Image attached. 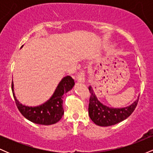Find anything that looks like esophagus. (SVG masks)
Returning a JSON list of instances; mask_svg holds the SVG:
<instances>
[{"label": "esophagus", "instance_id": "1", "mask_svg": "<svg viewBox=\"0 0 153 153\" xmlns=\"http://www.w3.org/2000/svg\"><path fill=\"white\" fill-rule=\"evenodd\" d=\"M78 82H80V83L85 82V73H84V71H81L80 73H78Z\"/></svg>", "mask_w": 153, "mask_h": 153}]
</instances>
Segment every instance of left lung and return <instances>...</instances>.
<instances>
[{
  "mask_svg": "<svg viewBox=\"0 0 153 153\" xmlns=\"http://www.w3.org/2000/svg\"><path fill=\"white\" fill-rule=\"evenodd\" d=\"M88 89L91 94L88 106L89 117L96 125L101 127H108L122 122L132 114L137 105L139 98L127 107L111 108L106 106L99 101L92 87L89 86Z\"/></svg>",
  "mask_w": 153,
  "mask_h": 153,
  "instance_id": "obj_1",
  "label": "left lung"
}]
</instances>
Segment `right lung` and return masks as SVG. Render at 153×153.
Instances as JSON below:
<instances>
[{
    "instance_id": "1",
    "label": "right lung",
    "mask_w": 153,
    "mask_h": 153,
    "mask_svg": "<svg viewBox=\"0 0 153 153\" xmlns=\"http://www.w3.org/2000/svg\"><path fill=\"white\" fill-rule=\"evenodd\" d=\"M74 85V80L71 76L68 75L64 77L48 101L39 106L33 107L23 105L17 100L13 90V82L11 88L17 108L26 119L35 124L51 125L59 122L62 118L64 114L62 106L63 95L71 91Z\"/></svg>"
}]
</instances>
